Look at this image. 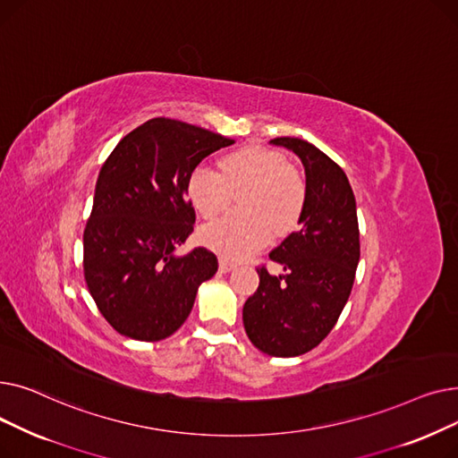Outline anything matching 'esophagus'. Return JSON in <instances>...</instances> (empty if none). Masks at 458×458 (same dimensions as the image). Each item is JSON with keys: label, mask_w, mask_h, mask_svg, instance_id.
Listing matches in <instances>:
<instances>
[{"label": "esophagus", "mask_w": 458, "mask_h": 458, "mask_svg": "<svg viewBox=\"0 0 458 458\" xmlns=\"http://www.w3.org/2000/svg\"><path fill=\"white\" fill-rule=\"evenodd\" d=\"M219 269H221L223 273H230L232 269H235V263H233V261H230L228 258L221 256V258H219Z\"/></svg>", "instance_id": "esophagus-1"}]
</instances>
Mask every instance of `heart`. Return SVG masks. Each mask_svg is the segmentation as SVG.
<instances>
[{"instance_id":"b5f03b06","label":"heart","mask_w":458,"mask_h":458,"mask_svg":"<svg viewBox=\"0 0 458 458\" xmlns=\"http://www.w3.org/2000/svg\"><path fill=\"white\" fill-rule=\"evenodd\" d=\"M221 174L208 165L192 168L187 195L204 216H215L230 204V191L245 187L243 211L228 213L206 225L202 242L226 258H245L266 245L271 233L292 232L304 209L306 183L295 166L275 150L247 147L221 159Z\"/></svg>"}]
</instances>
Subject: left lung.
<instances>
[{
	"mask_svg": "<svg viewBox=\"0 0 458 458\" xmlns=\"http://www.w3.org/2000/svg\"><path fill=\"white\" fill-rule=\"evenodd\" d=\"M299 156L306 174L301 228L269 252L284 275L258 267L259 285L243 306L249 340L269 356L318 347L351 295L360 259L356 200L344 168L297 137L271 140Z\"/></svg>",
	"mask_w": 458,
	"mask_h": 458,
	"instance_id": "1",
	"label": "left lung"
}]
</instances>
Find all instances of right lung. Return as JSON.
I'll list each match as a JSON object with an SVG mask.
<instances>
[{
    "label": "right lung",
    "instance_id": "right-lung-1",
    "mask_svg": "<svg viewBox=\"0 0 458 458\" xmlns=\"http://www.w3.org/2000/svg\"><path fill=\"white\" fill-rule=\"evenodd\" d=\"M232 139L152 118L120 140L100 168L83 232V273L106 321L126 338L159 342L189 318L199 285L219 267L199 247L174 250L195 225L189 174Z\"/></svg>",
    "mask_w": 458,
    "mask_h": 458
}]
</instances>
